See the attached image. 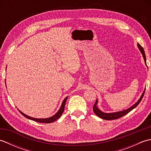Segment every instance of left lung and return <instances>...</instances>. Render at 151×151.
<instances>
[{"label":"left lung","instance_id":"8db88e82","mask_svg":"<svg viewBox=\"0 0 151 151\" xmlns=\"http://www.w3.org/2000/svg\"><path fill=\"white\" fill-rule=\"evenodd\" d=\"M137 47H138L139 49L140 50L141 52H142L143 57V59L145 60V62L146 63V56H145V51H144L143 47L140 45L139 43H137ZM147 65V63H146ZM145 90H144L143 93H142V96H141V97L139 98V99L138 101H137V102H136L135 104H134L132 106L130 107L129 108L127 109V110H123V111H117V112H114V113H104V112H102V111H101L99 109L97 108V99L96 100L95 103L93 106V110L94 113L97 115L98 117H99L101 119H106V120H114V119H117L120 118L121 117L124 116V115L127 114L128 113H129L130 111H132L134 108H135L137 105L139 104V102H141V101L142 100V99L143 97V95L144 93H145Z\"/></svg>","mask_w":151,"mask_h":151}]
</instances>
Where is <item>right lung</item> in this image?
<instances>
[{
    "instance_id": "add662e5",
    "label": "right lung",
    "mask_w": 151,
    "mask_h": 151,
    "mask_svg": "<svg viewBox=\"0 0 151 151\" xmlns=\"http://www.w3.org/2000/svg\"><path fill=\"white\" fill-rule=\"evenodd\" d=\"M67 97L66 98H65V99H64L62 104V106H61V107L60 108V110H58V111L57 112V113L54 115L53 116L50 117L49 118H45V119H37V118H33V117H31L30 116H28V115H27L26 114H24L22 113V112H21V111L20 113L23 115V116H24L25 117H27V119H31V120H33L34 121H36V122H38V123H53V122L55 121L56 119H58L60 118L61 115H62L63 112L64 111V108H65V102H66V101L67 99Z\"/></svg>"
}]
</instances>
